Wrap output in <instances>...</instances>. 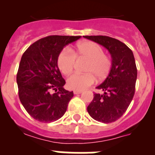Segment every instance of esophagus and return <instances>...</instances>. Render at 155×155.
Instances as JSON below:
<instances>
[{
	"mask_svg": "<svg viewBox=\"0 0 155 155\" xmlns=\"http://www.w3.org/2000/svg\"><path fill=\"white\" fill-rule=\"evenodd\" d=\"M81 92H82L81 91H76V90H74V94H81Z\"/></svg>",
	"mask_w": 155,
	"mask_h": 155,
	"instance_id": "1",
	"label": "esophagus"
}]
</instances>
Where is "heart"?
<instances>
[{
  "mask_svg": "<svg viewBox=\"0 0 155 155\" xmlns=\"http://www.w3.org/2000/svg\"><path fill=\"white\" fill-rule=\"evenodd\" d=\"M75 58L87 60L84 67V71L87 73L71 75L67 81V85L70 89L83 91L94 84V77L98 80H102L111 71V59L105 56L103 49L94 42H82L75 49L71 50L65 48L59 53L57 66L63 74L67 76L72 73Z\"/></svg>",
  "mask_w": 155,
  "mask_h": 155,
  "instance_id": "b5f03b06",
  "label": "heart"
}]
</instances>
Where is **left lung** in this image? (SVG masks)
Returning a JSON list of instances; mask_svg holds the SVG:
<instances>
[{
    "label": "left lung",
    "instance_id": "left-lung-1",
    "mask_svg": "<svg viewBox=\"0 0 155 155\" xmlns=\"http://www.w3.org/2000/svg\"><path fill=\"white\" fill-rule=\"evenodd\" d=\"M84 38L109 50L112 68L102 84L96 87L103 94H94L87 109L90 116L103 124L113 123L124 114L130 104L136 85L137 70L132 50L124 42L105 35H85Z\"/></svg>",
    "mask_w": 155,
    "mask_h": 155
}]
</instances>
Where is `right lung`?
Masks as SVG:
<instances>
[{"label":"right lung","instance_id":"obj_1","mask_svg":"<svg viewBox=\"0 0 155 155\" xmlns=\"http://www.w3.org/2000/svg\"><path fill=\"white\" fill-rule=\"evenodd\" d=\"M81 36L50 35L39 39L25 50L17 73L18 96L27 113L42 123L61 118L73 91L64 88L65 80L57 66L64 46Z\"/></svg>","mask_w":155,"mask_h":155}]
</instances>
